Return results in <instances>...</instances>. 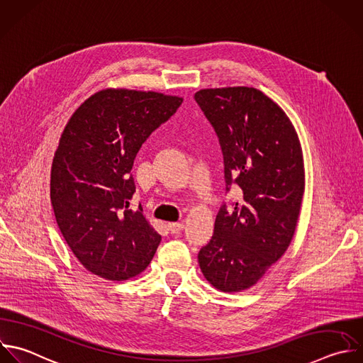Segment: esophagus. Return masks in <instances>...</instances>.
Returning <instances> with one entry per match:
<instances>
[{
  "label": "esophagus",
  "instance_id": "1",
  "mask_svg": "<svg viewBox=\"0 0 363 363\" xmlns=\"http://www.w3.org/2000/svg\"><path fill=\"white\" fill-rule=\"evenodd\" d=\"M184 228V224L183 223H169V231L172 234H180Z\"/></svg>",
  "mask_w": 363,
  "mask_h": 363
}]
</instances>
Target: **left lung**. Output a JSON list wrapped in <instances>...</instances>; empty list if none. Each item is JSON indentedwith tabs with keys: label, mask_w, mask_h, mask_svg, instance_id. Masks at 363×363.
I'll return each instance as SVG.
<instances>
[{
	"label": "left lung",
	"mask_w": 363,
	"mask_h": 363,
	"mask_svg": "<svg viewBox=\"0 0 363 363\" xmlns=\"http://www.w3.org/2000/svg\"><path fill=\"white\" fill-rule=\"evenodd\" d=\"M196 102L214 128L224 159L225 191L214 234L199 252L204 278L223 292L255 285L289 247L305 189L302 149L285 112L255 88L201 89Z\"/></svg>",
	"instance_id": "obj_1"
}]
</instances>
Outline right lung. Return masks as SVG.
Returning <instances> with one entry per match:
<instances>
[{
    "instance_id": "1",
    "label": "right lung",
    "mask_w": 363,
    "mask_h": 363,
    "mask_svg": "<svg viewBox=\"0 0 363 363\" xmlns=\"http://www.w3.org/2000/svg\"><path fill=\"white\" fill-rule=\"evenodd\" d=\"M182 102L150 91H99L61 135L51 169L55 218L79 262L101 278L136 277L160 244L142 207L129 208L136 191L130 170L142 145Z\"/></svg>"
}]
</instances>
